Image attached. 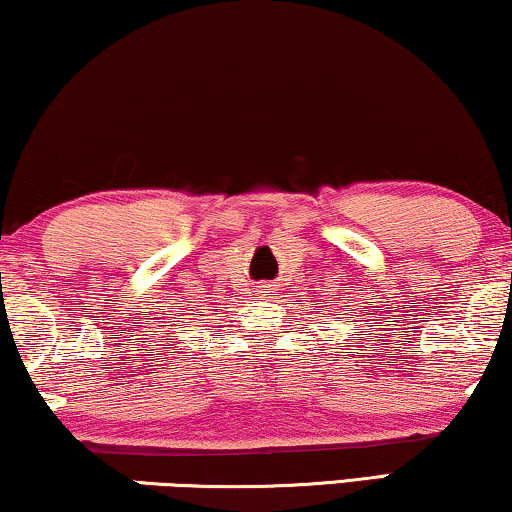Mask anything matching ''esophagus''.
I'll list each match as a JSON object with an SVG mask.
<instances>
[{
	"instance_id": "esophagus-1",
	"label": "esophagus",
	"mask_w": 512,
	"mask_h": 512,
	"mask_svg": "<svg viewBox=\"0 0 512 512\" xmlns=\"http://www.w3.org/2000/svg\"><path fill=\"white\" fill-rule=\"evenodd\" d=\"M277 284H272V282H263L261 286H258V293H261L263 298H275L277 296Z\"/></svg>"
}]
</instances>
